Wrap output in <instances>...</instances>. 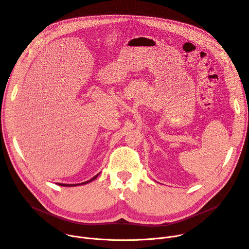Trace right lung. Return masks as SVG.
I'll return each mask as SVG.
<instances>
[{
  "label": "right lung",
  "instance_id": "1",
  "mask_svg": "<svg viewBox=\"0 0 249 249\" xmlns=\"http://www.w3.org/2000/svg\"><path fill=\"white\" fill-rule=\"evenodd\" d=\"M98 175H96V176H94L91 180H89V181H86V182H83V183H80V184H86V183H88V182H90V181H92V180H94L96 177H97ZM59 185H61V186H76V185H78V184H76V185H74V184H59Z\"/></svg>",
  "mask_w": 249,
  "mask_h": 249
}]
</instances>
